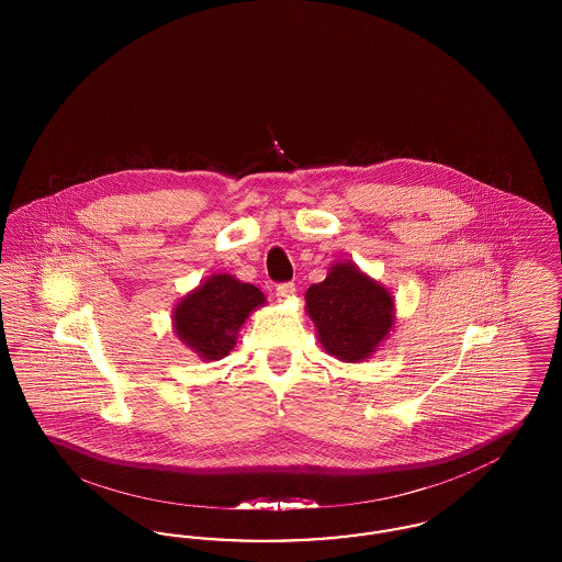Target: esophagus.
Wrapping results in <instances>:
<instances>
[{"label":"esophagus","instance_id":"34e87169","mask_svg":"<svg viewBox=\"0 0 562 562\" xmlns=\"http://www.w3.org/2000/svg\"><path fill=\"white\" fill-rule=\"evenodd\" d=\"M294 294V284H280L278 289H276V296H278V301H289V299H293Z\"/></svg>","mask_w":562,"mask_h":562}]
</instances>
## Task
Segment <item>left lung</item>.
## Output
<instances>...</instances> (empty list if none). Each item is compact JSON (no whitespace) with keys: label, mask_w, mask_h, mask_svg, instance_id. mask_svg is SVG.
I'll return each mask as SVG.
<instances>
[{"label":"left lung","mask_w":562,"mask_h":562,"mask_svg":"<svg viewBox=\"0 0 562 562\" xmlns=\"http://www.w3.org/2000/svg\"><path fill=\"white\" fill-rule=\"evenodd\" d=\"M305 312L324 351L351 364L371 358L396 324L394 294L351 261H335L307 289Z\"/></svg>","instance_id":"8db88e82"}]
</instances>
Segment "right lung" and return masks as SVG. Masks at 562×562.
<instances>
[{
  "label": "right lung",
  "mask_w": 562,
  "mask_h": 562,
  "mask_svg": "<svg viewBox=\"0 0 562 562\" xmlns=\"http://www.w3.org/2000/svg\"><path fill=\"white\" fill-rule=\"evenodd\" d=\"M263 305L266 294L257 286L229 273H213L175 305V335L200 360L214 362L236 348L244 322Z\"/></svg>",
  "instance_id": "right-lung-1"
}]
</instances>
